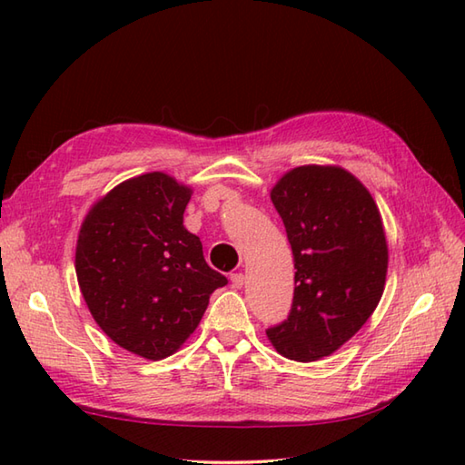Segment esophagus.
Masks as SVG:
<instances>
[{"label": "esophagus", "mask_w": 465, "mask_h": 465, "mask_svg": "<svg viewBox=\"0 0 465 465\" xmlns=\"http://www.w3.org/2000/svg\"><path fill=\"white\" fill-rule=\"evenodd\" d=\"M232 288H235V290H240L242 285H243V282H245V278H243V273H232Z\"/></svg>", "instance_id": "34e87169"}]
</instances>
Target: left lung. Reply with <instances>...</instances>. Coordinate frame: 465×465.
<instances>
[{"label": "left lung", "instance_id": "1", "mask_svg": "<svg viewBox=\"0 0 465 465\" xmlns=\"http://www.w3.org/2000/svg\"><path fill=\"white\" fill-rule=\"evenodd\" d=\"M270 195L288 232L298 285L288 320L265 333L283 358L322 360L351 340L381 300V215L368 187L338 165L293 167Z\"/></svg>", "mask_w": 465, "mask_h": 465}]
</instances>
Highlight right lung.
Returning a JSON list of instances; mask_svg holds the SVG:
<instances>
[{"label": "right lung", "instance_id": "add662e5", "mask_svg": "<svg viewBox=\"0 0 465 465\" xmlns=\"http://www.w3.org/2000/svg\"><path fill=\"white\" fill-rule=\"evenodd\" d=\"M190 197L192 187L163 172L132 177L92 205L77 235L87 310L107 338L145 360L180 350L227 283L183 227Z\"/></svg>", "mask_w": 465, "mask_h": 465}]
</instances>
